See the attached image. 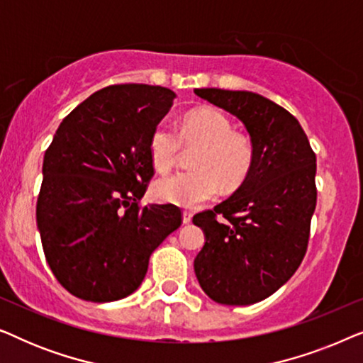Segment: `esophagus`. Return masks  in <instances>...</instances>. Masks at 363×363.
I'll list each match as a JSON object with an SVG mask.
<instances>
[{"mask_svg": "<svg viewBox=\"0 0 363 363\" xmlns=\"http://www.w3.org/2000/svg\"><path fill=\"white\" fill-rule=\"evenodd\" d=\"M193 220V213L191 211H183V223L188 225V223H191Z\"/></svg>", "mask_w": 363, "mask_h": 363, "instance_id": "obj_1", "label": "esophagus"}]
</instances>
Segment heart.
<instances>
[{
	"label": "heart",
	"instance_id": "obj_1",
	"mask_svg": "<svg viewBox=\"0 0 363 363\" xmlns=\"http://www.w3.org/2000/svg\"><path fill=\"white\" fill-rule=\"evenodd\" d=\"M182 143L186 147L200 145L193 155V170L163 177L152 186L157 201L195 208L210 201L226 188L240 186L250 175L255 162V148L245 133L233 130V122L226 113L213 107H201L183 117L180 130L170 123L160 122L152 130L148 153L158 172L173 168Z\"/></svg>",
	"mask_w": 363,
	"mask_h": 363
}]
</instances>
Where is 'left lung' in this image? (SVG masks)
Wrapping results in <instances>:
<instances>
[{
	"mask_svg": "<svg viewBox=\"0 0 363 363\" xmlns=\"http://www.w3.org/2000/svg\"><path fill=\"white\" fill-rule=\"evenodd\" d=\"M195 94L240 118L255 148L241 186L193 216L206 238L195 274L218 304L250 306L274 294L304 259L317 201L315 153L297 118L259 94Z\"/></svg>",
	"mask_w": 363,
	"mask_h": 363,
	"instance_id": "8db88e82",
	"label": "left lung"
}]
</instances>
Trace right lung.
<instances>
[{
  "label": "right lung",
  "instance_id": "add662e5",
  "mask_svg": "<svg viewBox=\"0 0 363 363\" xmlns=\"http://www.w3.org/2000/svg\"><path fill=\"white\" fill-rule=\"evenodd\" d=\"M175 97L147 84L104 87L64 118L44 153L36 205L44 256L79 299L130 296L152 252L182 225L175 205H138L153 177L148 140Z\"/></svg>",
  "mask_w": 363,
  "mask_h": 363
}]
</instances>
